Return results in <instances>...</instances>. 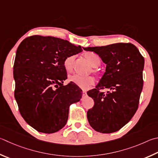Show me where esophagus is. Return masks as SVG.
<instances>
[{
	"instance_id": "1",
	"label": "esophagus",
	"mask_w": 158,
	"mask_h": 158,
	"mask_svg": "<svg viewBox=\"0 0 158 158\" xmlns=\"http://www.w3.org/2000/svg\"><path fill=\"white\" fill-rule=\"evenodd\" d=\"M86 92H85V91H83V96H85V95H86Z\"/></svg>"
}]
</instances>
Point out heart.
<instances>
[{
	"mask_svg": "<svg viewBox=\"0 0 158 158\" xmlns=\"http://www.w3.org/2000/svg\"><path fill=\"white\" fill-rule=\"evenodd\" d=\"M84 55L85 58L93 66V73L94 74H98L97 67L99 66L100 65V63H101V59H100L99 56L93 52H85L84 53ZM74 59H75V56H70L64 60V66L65 70L67 72H70L73 70ZM68 80H69L70 82L73 83V84L77 85L79 88L84 89V90H87L91 85H93L94 83V79L92 76L83 77L76 74L70 75L69 78H68Z\"/></svg>",
	"mask_w": 158,
	"mask_h": 158,
	"instance_id": "obj_1",
	"label": "heart"
}]
</instances>
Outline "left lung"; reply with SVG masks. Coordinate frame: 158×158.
Here are the masks:
<instances>
[{
	"label": "left lung",
	"mask_w": 158,
	"mask_h": 158,
	"mask_svg": "<svg viewBox=\"0 0 158 158\" xmlns=\"http://www.w3.org/2000/svg\"><path fill=\"white\" fill-rule=\"evenodd\" d=\"M84 50L94 52L106 64L96 88L87 92L94 102V106L87 112L88 122L99 133H114L127 124L138 108L144 59L130 43ZM105 88L110 90L107 94L100 91Z\"/></svg>",
	"instance_id": "obj_1"
}]
</instances>
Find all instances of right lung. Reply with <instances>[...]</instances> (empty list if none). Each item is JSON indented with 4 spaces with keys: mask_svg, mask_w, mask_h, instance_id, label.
<instances>
[{
    "mask_svg": "<svg viewBox=\"0 0 158 158\" xmlns=\"http://www.w3.org/2000/svg\"><path fill=\"white\" fill-rule=\"evenodd\" d=\"M67 41L34 35L18 47L14 64V97L23 118L37 131L53 133L66 124L71 104L81 99L79 88L64 85V61L82 51Z\"/></svg>",
    "mask_w": 158,
    "mask_h": 158,
    "instance_id": "right-lung-1",
    "label": "right lung"
}]
</instances>
